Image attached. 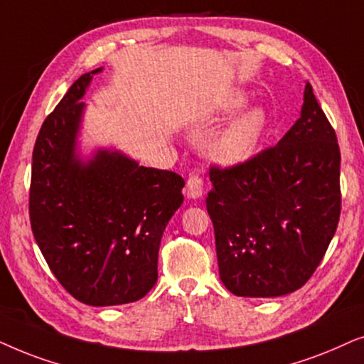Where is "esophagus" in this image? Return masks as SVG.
Masks as SVG:
<instances>
[{
    "instance_id": "1",
    "label": "esophagus",
    "mask_w": 364,
    "mask_h": 364,
    "mask_svg": "<svg viewBox=\"0 0 364 364\" xmlns=\"http://www.w3.org/2000/svg\"><path fill=\"white\" fill-rule=\"evenodd\" d=\"M203 191H205V181H203L201 176L198 174H193L190 179L186 181V195L191 200H198V198L203 196Z\"/></svg>"
}]
</instances>
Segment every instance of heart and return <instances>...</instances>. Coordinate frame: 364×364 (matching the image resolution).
Returning a JSON list of instances; mask_svg holds the SVG:
<instances>
[{
    "label": "heart",
    "mask_w": 364,
    "mask_h": 364,
    "mask_svg": "<svg viewBox=\"0 0 364 364\" xmlns=\"http://www.w3.org/2000/svg\"><path fill=\"white\" fill-rule=\"evenodd\" d=\"M246 105H248V96L243 91H230L218 101L215 109L208 114L206 119H226L243 109ZM266 128H268V114L263 108L255 106L246 109L218 134L211 148L213 161L221 166H240L250 161L263 143Z\"/></svg>",
    "instance_id": "1"
}]
</instances>
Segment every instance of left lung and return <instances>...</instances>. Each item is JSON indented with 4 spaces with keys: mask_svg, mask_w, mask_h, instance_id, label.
I'll use <instances>...</instances> for the list:
<instances>
[{
    "mask_svg": "<svg viewBox=\"0 0 364 364\" xmlns=\"http://www.w3.org/2000/svg\"><path fill=\"white\" fill-rule=\"evenodd\" d=\"M303 100L301 116L276 146L210 171L206 210L220 278L236 296L276 298L301 288L340 221L336 133L309 83Z\"/></svg>",
    "mask_w": 364,
    "mask_h": 364,
    "instance_id": "obj_1",
    "label": "left lung"
}]
</instances>
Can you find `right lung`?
Here are the masks:
<instances>
[{
	"label": "right lung",
	"mask_w": 364,
	"mask_h": 364,
	"mask_svg": "<svg viewBox=\"0 0 364 364\" xmlns=\"http://www.w3.org/2000/svg\"><path fill=\"white\" fill-rule=\"evenodd\" d=\"M80 76L48 116L33 149L30 220L48 266L71 296L90 306L141 299L158 279V251L183 203L185 179L139 166L124 153L77 146L95 75Z\"/></svg>",
	"instance_id": "obj_1"
}]
</instances>
